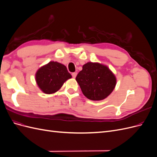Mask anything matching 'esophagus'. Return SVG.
<instances>
[{
  "mask_svg": "<svg viewBox=\"0 0 157 157\" xmlns=\"http://www.w3.org/2000/svg\"><path fill=\"white\" fill-rule=\"evenodd\" d=\"M77 73H72V77H73V78H75L76 77H77Z\"/></svg>",
  "mask_w": 157,
  "mask_h": 157,
  "instance_id": "esophagus-1",
  "label": "esophagus"
}]
</instances>
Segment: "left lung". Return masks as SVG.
<instances>
[{
    "label": "left lung",
    "instance_id": "1",
    "mask_svg": "<svg viewBox=\"0 0 157 157\" xmlns=\"http://www.w3.org/2000/svg\"><path fill=\"white\" fill-rule=\"evenodd\" d=\"M83 94L88 99L99 101L106 98L115 88L117 79L106 65L88 62L76 77Z\"/></svg>",
    "mask_w": 157,
    "mask_h": 157
}]
</instances>
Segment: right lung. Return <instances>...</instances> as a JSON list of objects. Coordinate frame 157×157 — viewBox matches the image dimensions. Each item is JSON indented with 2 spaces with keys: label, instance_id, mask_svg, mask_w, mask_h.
Segmentation results:
<instances>
[{
  "label": "right lung",
  "instance_id": "1",
  "mask_svg": "<svg viewBox=\"0 0 157 157\" xmlns=\"http://www.w3.org/2000/svg\"><path fill=\"white\" fill-rule=\"evenodd\" d=\"M71 77L67 67L57 61H50L38 70L35 75L37 85L47 94L58 91L66 80Z\"/></svg>",
  "mask_w": 157,
  "mask_h": 157
}]
</instances>
